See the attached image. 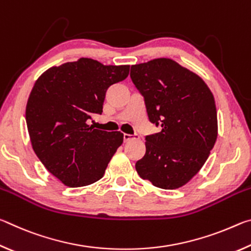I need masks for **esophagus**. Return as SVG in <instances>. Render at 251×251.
Returning a JSON list of instances; mask_svg holds the SVG:
<instances>
[{
	"mask_svg": "<svg viewBox=\"0 0 251 251\" xmlns=\"http://www.w3.org/2000/svg\"><path fill=\"white\" fill-rule=\"evenodd\" d=\"M135 138H138L137 134H134V135L124 134V142H128V141H131V139H135Z\"/></svg>",
	"mask_w": 251,
	"mask_h": 251,
	"instance_id": "34e87169",
	"label": "esophagus"
}]
</instances>
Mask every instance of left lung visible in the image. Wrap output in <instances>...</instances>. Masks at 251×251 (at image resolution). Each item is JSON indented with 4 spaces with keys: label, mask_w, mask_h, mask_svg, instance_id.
I'll use <instances>...</instances> for the list:
<instances>
[{
    "label": "left lung",
    "mask_w": 251,
    "mask_h": 251,
    "mask_svg": "<svg viewBox=\"0 0 251 251\" xmlns=\"http://www.w3.org/2000/svg\"><path fill=\"white\" fill-rule=\"evenodd\" d=\"M150 122L159 133L145 137L138 175L163 189L179 188L205 164L217 139V110L205 82L171 58L130 67Z\"/></svg>",
    "instance_id": "obj_1"
}]
</instances>
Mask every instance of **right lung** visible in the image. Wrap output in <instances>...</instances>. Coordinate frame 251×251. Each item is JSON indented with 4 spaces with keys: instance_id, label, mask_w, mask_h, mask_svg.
Returning <instances> with one entry per match:
<instances>
[{
    "instance_id": "obj_1",
    "label": "right lung",
    "mask_w": 251,
    "mask_h": 251,
    "mask_svg": "<svg viewBox=\"0 0 251 251\" xmlns=\"http://www.w3.org/2000/svg\"><path fill=\"white\" fill-rule=\"evenodd\" d=\"M128 73V65L83 57L50 67L36 80L25 112L29 138L42 164L64 185L87 186L104 176L124 135L94 129L87 121L103 113L107 88Z\"/></svg>"
}]
</instances>
